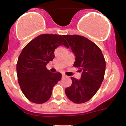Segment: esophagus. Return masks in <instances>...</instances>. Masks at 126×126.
Instances as JSON below:
<instances>
[{"mask_svg": "<svg viewBox=\"0 0 126 126\" xmlns=\"http://www.w3.org/2000/svg\"><path fill=\"white\" fill-rule=\"evenodd\" d=\"M62 78H66V76L65 75H63H63H62Z\"/></svg>", "mask_w": 126, "mask_h": 126, "instance_id": "obj_1", "label": "esophagus"}]
</instances>
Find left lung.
Masks as SVG:
<instances>
[{"label": "left lung", "instance_id": "1", "mask_svg": "<svg viewBox=\"0 0 126 126\" xmlns=\"http://www.w3.org/2000/svg\"><path fill=\"white\" fill-rule=\"evenodd\" d=\"M76 58L73 66L82 70L80 80L72 77L65 89L67 97L76 104L84 103L94 96L104 78L105 60L101 49L83 36L64 35Z\"/></svg>", "mask_w": 126, "mask_h": 126}]
</instances>
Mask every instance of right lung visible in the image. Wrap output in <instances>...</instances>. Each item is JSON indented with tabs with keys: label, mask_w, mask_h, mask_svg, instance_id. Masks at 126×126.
<instances>
[{
	"label": "right lung",
	"mask_w": 126,
	"mask_h": 126,
	"mask_svg": "<svg viewBox=\"0 0 126 126\" xmlns=\"http://www.w3.org/2000/svg\"><path fill=\"white\" fill-rule=\"evenodd\" d=\"M69 47L62 35H38L22 50L16 64L18 81L25 97L33 103L43 104L50 99L54 86L61 79L59 72L51 73L46 65L54 58L59 46Z\"/></svg>",
	"instance_id": "1"
}]
</instances>
